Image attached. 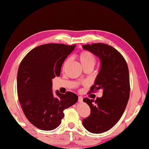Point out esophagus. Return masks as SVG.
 <instances>
[{"mask_svg":"<svg viewBox=\"0 0 149 149\" xmlns=\"http://www.w3.org/2000/svg\"><path fill=\"white\" fill-rule=\"evenodd\" d=\"M83 97H81V96H79V98H78V102H83Z\"/></svg>","mask_w":149,"mask_h":149,"instance_id":"esophagus-1","label":"esophagus"}]
</instances>
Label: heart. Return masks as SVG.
I'll list each match as a JSON object with an SVG mask.
<instances>
[{
  "mask_svg": "<svg viewBox=\"0 0 149 149\" xmlns=\"http://www.w3.org/2000/svg\"><path fill=\"white\" fill-rule=\"evenodd\" d=\"M78 58L79 59V61L81 63L82 66L84 68L87 67V66H92L93 67L95 64L96 62V58L95 56L92 52L88 50H82V51L79 54ZM68 61V59H67L65 63V65L67 63Z\"/></svg>",
  "mask_w": 149,
  "mask_h": 149,
  "instance_id": "obj_1",
  "label": "heart"
}]
</instances>
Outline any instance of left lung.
Instances as JSON below:
<instances>
[{"mask_svg": "<svg viewBox=\"0 0 149 149\" xmlns=\"http://www.w3.org/2000/svg\"><path fill=\"white\" fill-rule=\"evenodd\" d=\"M83 47L101 61L100 72L90 92L103 90L102 97L95 100L84 98L91 111L83 120V125L91 133H102L118 122L127 106L130 95L128 66L121 54L107 44H87Z\"/></svg>", "mask_w": 149, "mask_h": 149, "instance_id": "1", "label": "left lung"}]
</instances>
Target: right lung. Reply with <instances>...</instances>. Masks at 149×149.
<instances>
[{
  "instance_id": "right-lung-1",
  "label": "right lung",
  "mask_w": 149,
  "mask_h": 149,
  "mask_svg": "<svg viewBox=\"0 0 149 149\" xmlns=\"http://www.w3.org/2000/svg\"><path fill=\"white\" fill-rule=\"evenodd\" d=\"M75 45L48 43L31 50L19 66L17 93L22 111L37 128L50 131L58 127L64 117L63 111L77 102L78 96L66 91L54 95L52 79L59 76L65 59Z\"/></svg>"
}]
</instances>
